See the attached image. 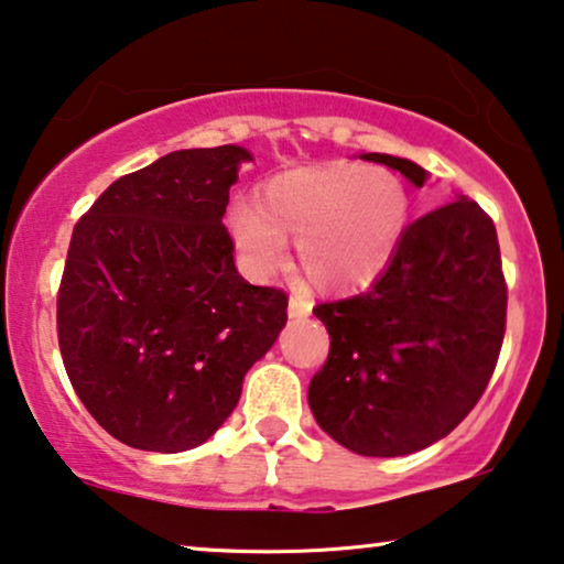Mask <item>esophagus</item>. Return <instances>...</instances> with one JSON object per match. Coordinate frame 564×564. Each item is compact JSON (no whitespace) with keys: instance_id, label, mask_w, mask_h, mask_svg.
Listing matches in <instances>:
<instances>
[{"instance_id":"1","label":"esophagus","mask_w":564,"mask_h":564,"mask_svg":"<svg viewBox=\"0 0 564 564\" xmlns=\"http://www.w3.org/2000/svg\"><path fill=\"white\" fill-rule=\"evenodd\" d=\"M310 312H312V304L306 302L304 296H296L294 294V296L289 299V317L291 319H304Z\"/></svg>"}]
</instances>
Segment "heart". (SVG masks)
Returning a JSON list of instances; mask_svg holds the SVG:
<instances>
[{
    "instance_id": "b5f03b06",
    "label": "heart",
    "mask_w": 564,
    "mask_h": 564,
    "mask_svg": "<svg viewBox=\"0 0 564 564\" xmlns=\"http://www.w3.org/2000/svg\"><path fill=\"white\" fill-rule=\"evenodd\" d=\"M410 221V195L384 167L329 162L283 172L262 187L260 204L229 212V231L245 268L270 275L286 239L306 281L322 291L369 283L389 265Z\"/></svg>"
}]
</instances>
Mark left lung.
Here are the masks:
<instances>
[{"label": "left lung", "instance_id": "8db88e82", "mask_svg": "<svg viewBox=\"0 0 564 564\" xmlns=\"http://www.w3.org/2000/svg\"><path fill=\"white\" fill-rule=\"evenodd\" d=\"M387 164L423 187L427 172L392 154ZM508 289L498 231L475 200L420 216L364 294L314 306L329 333L310 384L322 431L360 456H408L469 415L506 335Z\"/></svg>", "mask_w": 564, "mask_h": 564}]
</instances>
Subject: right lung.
Masks as SVG:
<instances>
[{
  "instance_id": "right-lung-1",
  "label": "right lung",
  "mask_w": 564,
  "mask_h": 564,
  "mask_svg": "<svg viewBox=\"0 0 564 564\" xmlns=\"http://www.w3.org/2000/svg\"><path fill=\"white\" fill-rule=\"evenodd\" d=\"M250 160L235 144L164 154L118 177L74 227L58 348L82 404L120 444H206L286 325L289 296L237 273L221 224Z\"/></svg>"
}]
</instances>
